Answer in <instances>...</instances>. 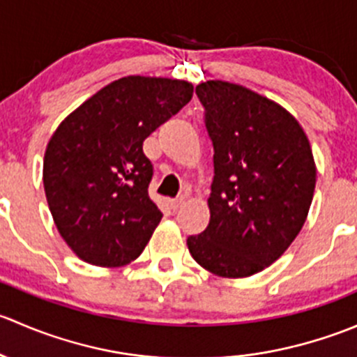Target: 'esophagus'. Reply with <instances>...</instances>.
Returning <instances> with one entry per match:
<instances>
[{
  "label": "esophagus",
  "mask_w": 357,
  "mask_h": 357,
  "mask_svg": "<svg viewBox=\"0 0 357 357\" xmlns=\"http://www.w3.org/2000/svg\"><path fill=\"white\" fill-rule=\"evenodd\" d=\"M185 205V200L179 199V200H169V207L172 208V211H179V208Z\"/></svg>",
  "instance_id": "obj_1"
}]
</instances>
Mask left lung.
<instances>
[{
    "label": "left lung",
    "mask_w": 357,
    "mask_h": 357,
    "mask_svg": "<svg viewBox=\"0 0 357 357\" xmlns=\"http://www.w3.org/2000/svg\"><path fill=\"white\" fill-rule=\"evenodd\" d=\"M214 146L208 226L190 254L222 278H245L280 259L304 226L316 164L304 129L273 100L226 81L197 86Z\"/></svg>",
    "instance_id": "obj_1"
}]
</instances>
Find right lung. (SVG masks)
Masks as SVG:
<instances>
[{
	"instance_id": "1",
	"label": "right lung",
	"mask_w": 357,
	"mask_h": 357,
	"mask_svg": "<svg viewBox=\"0 0 357 357\" xmlns=\"http://www.w3.org/2000/svg\"><path fill=\"white\" fill-rule=\"evenodd\" d=\"M192 96L186 81L128 75L95 93L53 132L43 162L46 200L79 259L119 268L139 257L162 219L149 197L153 167L143 142Z\"/></svg>"
}]
</instances>
